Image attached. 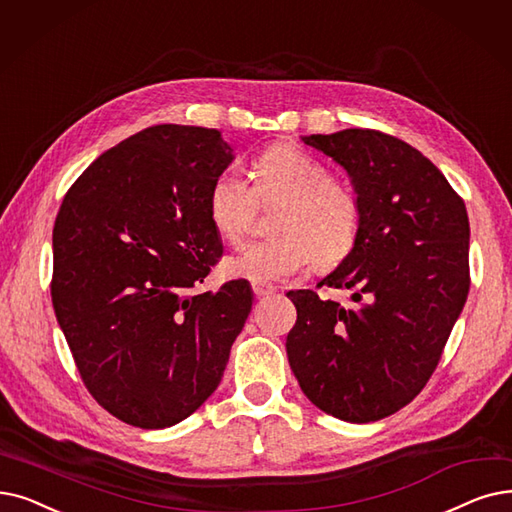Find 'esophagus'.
I'll use <instances>...</instances> for the list:
<instances>
[{
    "label": "esophagus",
    "mask_w": 512,
    "mask_h": 512,
    "mask_svg": "<svg viewBox=\"0 0 512 512\" xmlns=\"http://www.w3.org/2000/svg\"><path fill=\"white\" fill-rule=\"evenodd\" d=\"M276 288L274 286H265V284H253V295L255 297H268V295H274Z\"/></svg>",
    "instance_id": "esophagus-1"
}]
</instances>
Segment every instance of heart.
<instances>
[{
	"label": "heart",
	"instance_id": "heart-1",
	"mask_svg": "<svg viewBox=\"0 0 512 512\" xmlns=\"http://www.w3.org/2000/svg\"><path fill=\"white\" fill-rule=\"evenodd\" d=\"M255 190L234 171L211 182L207 211L217 234L236 242L251 224L255 198L280 203L272 217L274 238L255 240L226 259V272L251 282H280L316 261L330 270L343 263L364 228L360 196L332 182L330 169L299 146L278 144L257 161Z\"/></svg>",
	"mask_w": 512,
	"mask_h": 512
}]
</instances>
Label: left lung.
<instances>
[{
    "label": "left lung",
    "instance_id": "1",
    "mask_svg": "<svg viewBox=\"0 0 512 512\" xmlns=\"http://www.w3.org/2000/svg\"><path fill=\"white\" fill-rule=\"evenodd\" d=\"M347 169L364 209L358 247L318 288H351V307L288 291L297 322L286 355L301 391L347 422L410 404L435 372L469 297V215L443 173L376 129L303 138Z\"/></svg>",
    "mask_w": 512,
    "mask_h": 512
}]
</instances>
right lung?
Masks as SVG:
<instances>
[{
    "mask_svg": "<svg viewBox=\"0 0 512 512\" xmlns=\"http://www.w3.org/2000/svg\"><path fill=\"white\" fill-rule=\"evenodd\" d=\"M217 129L154 125L106 150L66 192L52 305L81 381L127 425L165 429L217 389L251 286H198L219 261L207 211L232 163Z\"/></svg>",
    "mask_w": 512,
    "mask_h": 512,
    "instance_id": "1",
    "label": "right lung"
}]
</instances>
